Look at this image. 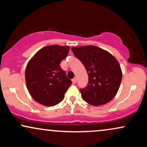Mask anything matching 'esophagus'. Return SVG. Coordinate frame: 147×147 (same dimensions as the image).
Returning a JSON list of instances; mask_svg holds the SVG:
<instances>
[{"label":"esophagus","instance_id":"1","mask_svg":"<svg viewBox=\"0 0 147 147\" xmlns=\"http://www.w3.org/2000/svg\"><path fill=\"white\" fill-rule=\"evenodd\" d=\"M72 82L73 84H76V82H77V79L75 77V78H73L72 79Z\"/></svg>","mask_w":147,"mask_h":147}]
</instances>
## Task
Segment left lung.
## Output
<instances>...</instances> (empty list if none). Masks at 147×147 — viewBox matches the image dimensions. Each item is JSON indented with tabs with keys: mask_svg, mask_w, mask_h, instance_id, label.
Segmentation results:
<instances>
[{
	"mask_svg": "<svg viewBox=\"0 0 147 147\" xmlns=\"http://www.w3.org/2000/svg\"><path fill=\"white\" fill-rule=\"evenodd\" d=\"M71 49L88 75L87 86L79 89L82 99L93 106L104 105L110 102L117 92L122 78L117 59L109 52L94 45Z\"/></svg>",
	"mask_w": 147,
	"mask_h": 147,
	"instance_id": "left-lung-1",
	"label": "left lung"
}]
</instances>
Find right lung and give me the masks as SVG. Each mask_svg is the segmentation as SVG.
<instances>
[{
    "label": "right lung",
    "mask_w": 147,
    "mask_h": 147,
    "mask_svg": "<svg viewBox=\"0 0 147 147\" xmlns=\"http://www.w3.org/2000/svg\"><path fill=\"white\" fill-rule=\"evenodd\" d=\"M70 47L52 45L35 54L25 69V82L32 98L46 106L57 105L64 98L72 81L60 66Z\"/></svg>",
    "instance_id": "add662e5"
}]
</instances>
